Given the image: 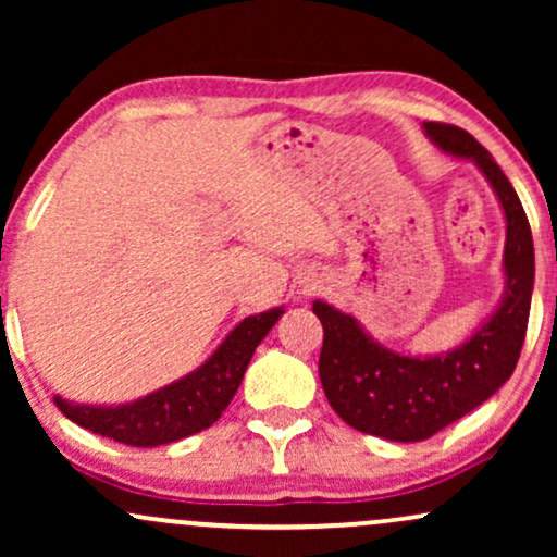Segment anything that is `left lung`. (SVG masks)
Here are the masks:
<instances>
[{"label":"left lung","instance_id":"8db88e82","mask_svg":"<svg viewBox=\"0 0 557 557\" xmlns=\"http://www.w3.org/2000/svg\"><path fill=\"white\" fill-rule=\"evenodd\" d=\"M445 154L471 159L484 172L505 212V296L497 311L461 348L417 359L385 348L350 314L317 300L324 327L319 380L330 406L363 434L419 443L466 417L513 374L527 337L534 287V243L527 212L505 172L463 127L424 123Z\"/></svg>","mask_w":557,"mask_h":557}]
</instances>
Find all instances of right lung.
<instances>
[{
	"instance_id": "obj_1",
	"label": "right lung",
	"mask_w": 557,
	"mask_h": 557,
	"mask_svg": "<svg viewBox=\"0 0 557 557\" xmlns=\"http://www.w3.org/2000/svg\"><path fill=\"white\" fill-rule=\"evenodd\" d=\"M280 317L283 309L246 317L209 356L207 363L146 398L125 406H75L57 395L54 403L70 421L101 437H112L114 443L133 447L175 443L207 430L222 417L227 403L238 393L253 350Z\"/></svg>"
}]
</instances>
